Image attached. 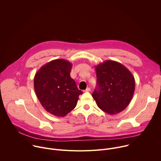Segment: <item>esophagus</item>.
I'll return each mask as SVG.
<instances>
[{
	"mask_svg": "<svg viewBox=\"0 0 161 161\" xmlns=\"http://www.w3.org/2000/svg\"><path fill=\"white\" fill-rule=\"evenodd\" d=\"M90 88L88 87V88H86L85 90H83V92H90Z\"/></svg>",
	"mask_w": 161,
	"mask_h": 161,
	"instance_id": "34e87169",
	"label": "esophagus"
}]
</instances>
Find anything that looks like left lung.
I'll return each instance as SVG.
<instances>
[{
  "instance_id": "8db88e82",
  "label": "left lung",
  "mask_w": 161,
  "mask_h": 161,
  "mask_svg": "<svg viewBox=\"0 0 161 161\" xmlns=\"http://www.w3.org/2000/svg\"><path fill=\"white\" fill-rule=\"evenodd\" d=\"M97 87L92 94L97 106L109 114L124 110L135 90L132 74L122 64L106 60L96 66Z\"/></svg>"
}]
</instances>
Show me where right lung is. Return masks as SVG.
I'll use <instances>...</instances> for the list:
<instances>
[{"label": "right lung", "instance_id": "right-lung-1", "mask_svg": "<svg viewBox=\"0 0 161 161\" xmlns=\"http://www.w3.org/2000/svg\"><path fill=\"white\" fill-rule=\"evenodd\" d=\"M72 66L66 60L56 59L42 65L35 75L36 94L44 109L54 116L65 117L83 94L70 76Z\"/></svg>", "mask_w": 161, "mask_h": 161}]
</instances>
